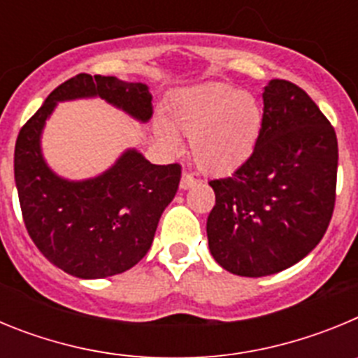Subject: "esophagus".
<instances>
[{
	"label": "esophagus",
	"mask_w": 358,
	"mask_h": 358,
	"mask_svg": "<svg viewBox=\"0 0 358 358\" xmlns=\"http://www.w3.org/2000/svg\"><path fill=\"white\" fill-rule=\"evenodd\" d=\"M194 185H197V177L192 176V173H188V172L182 173L181 185H179V186H181L182 189H188V188H192Z\"/></svg>",
	"instance_id": "obj_1"
}]
</instances>
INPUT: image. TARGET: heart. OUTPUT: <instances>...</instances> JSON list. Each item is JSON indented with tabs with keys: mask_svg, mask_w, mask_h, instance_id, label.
Instances as JSON below:
<instances>
[{
	"mask_svg": "<svg viewBox=\"0 0 358 358\" xmlns=\"http://www.w3.org/2000/svg\"><path fill=\"white\" fill-rule=\"evenodd\" d=\"M264 123V110L255 94L229 84H206L185 91L169 109V124L157 134L170 150L179 148L182 134L197 166L210 173H226L251 156Z\"/></svg>",
	"mask_w": 358,
	"mask_h": 358,
	"instance_id": "1",
	"label": "heart"
}]
</instances>
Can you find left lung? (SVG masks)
Masks as SVG:
<instances>
[{
	"label": "left lung",
	"instance_id": "left-lung-1",
	"mask_svg": "<svg viewBox=\"0 0 358 358\" xmlns=\"http://www.w3.org/2000/svg\"><path fill=\"white\" fill-rule=\"evenodd\" d=\"M335 129L299 85L271 80L255 150L233 176L213 179L210 251L238 276L276 274L321 242L335 208Z\"/></svg>",
	"mask_w": 358,
	"mask_h": 358
}]
</instances>
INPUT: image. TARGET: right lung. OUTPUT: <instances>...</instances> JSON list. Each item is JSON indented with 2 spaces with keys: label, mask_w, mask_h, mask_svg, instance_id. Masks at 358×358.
<instances>
[{
  "label": "right lung",
  "mask_w": 358,
  "mask_h": 358,
  "mask_svg": "<svg viewBox=\"0 0 358 358\" xmlns=\"http://www.w3.org/2000/svg\"><path fill=\"white\" fill-rule=\"evenodd\" d=\"M100 96L134 118L152 116L140 82L80 73L48 94L17 134L14 177L28 235L53 265L85 280L125 273L148 252L161 213L181 181V164H152L127 150L113 169L87 181L57 177L41 154V131L57 102Z\"/></svg>",
  "instance_id": "add662e5"
}]
</instances>
